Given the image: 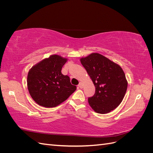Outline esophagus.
Returning <instances> with one entry per match:
<instances>
[{
    "instance_id": "esophagus-1",
    "label": "esophagus",
    "mask_w": 153,
    "mask_h": 153,
    "mask_svg": "<svg viewBox=\"0 0 153 153\" xmlns=\"http://www.w3.org/2000/svg\"><path fill=\"white\" fill-rule=\"evenodd\" d=\"M78 86L80 88V89H82V88H83V84H82V82H80L79 84H78Z\"/></svg>"
}]
</instances>
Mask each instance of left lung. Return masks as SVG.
<instances>
[{"label":"left lung","mask_w":153,"mask_h":153,"mask_svg":"<svg viewBox=\"0 0 153 153\" xmlns=\"http://www.w3.org/2000/svg\"><path fill=\"white\" fill-rule=\"evenodd\" d=\"M80 60L96 88L94 95L88 98L91 107L101 114L116 108L122 102L128 88V81L121 67L98 53H92Z\"/></svg>","instance_id":"8db88e82"}]
</instances>
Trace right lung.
Instances as JSON below:
<instances>
[{
  "mask_svg": "<svg viewBox=\"0 0 153 153\" xmlns=\"http://www.w3.org/2000/svg\"><path fill=\"white\" fill-rule=\"evenodd\" d=\"M68 61L59 55H51L32 66L27 75V88L32 98L40 106L55 107L66 101L76 89L70 78L61 73Z\"/></svg>",
  "mask_w": 153,
  "mask_h": 153,
  "instance_id": "right-lung-1",
  "label": "right lung"
}]
</instances>
